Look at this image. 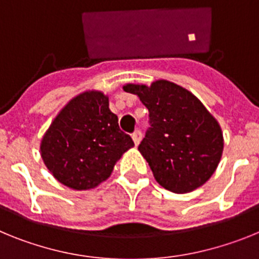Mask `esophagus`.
I'll return each instance as SVG.
<instances>
[{
	"mask_svg": "<svg viewBox=\"0 0 259 259\" xmlns=\"http://www.w3.org/2000/svg\"><path fill=\"white\" fill-rule=\"evenodd\" d=\"M141 137H143V135H141V131H139V130H137V131H135L134 134H132V140H134L135 145H139V144H140Z\"/></svg>",
	"mask_w": 259,
	"mask_h": 259,
	"instance_id": "1",
	"label": "esophagus"
}]
</instances>
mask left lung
Instances as JSON below:
<instances>
[{
  "instance_id": "obj_1",
  "label": "left lung",
  "mask_w": 259,
  "mask_h": 259,
  "mask_svg": "<svg viewBox=\"0 0 259 259\" xmlns=\"http://www.w3.org/2000/svg\"><path fill=\"white\" fill-rule=\"evenodd\" d=\"M149 110L150 127L139 145L154 179L174 193L197 189L215 172L223 134L218 120L193 93L168 80L125 84Z\"/></svg>"
}]
</instances>
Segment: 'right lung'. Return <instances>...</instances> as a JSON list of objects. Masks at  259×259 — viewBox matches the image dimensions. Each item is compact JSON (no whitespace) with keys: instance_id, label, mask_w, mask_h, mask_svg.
<instances>
[{"instance_id":"obj_1","label":"right lung","mask_w":259,"mask_h":259,"mask_svg":"<svg viewBox=\"0 0 259 259\" xmlns=\"http://www.w3.org/2000/svg\"><path fill=\"white\" fill-rule=\"evenodd\" d=\"M134 145L109 109V97L100 91H87L72 98L54 118L42 136L40 153L61 184L87 191L105 182Z\"/></svg>"}]
</instances>
